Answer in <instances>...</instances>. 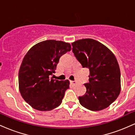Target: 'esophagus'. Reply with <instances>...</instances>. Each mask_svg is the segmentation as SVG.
I'll use <instances>...</instances> for the list:
<instances>
[{
	"mask_svg": "<svg viewBox=\"0 0 135 135\" xmlns=\"http://www.w3.org/2000/svg\"><path fill=\"white\" fill-rule=\"evenodd\" d=\"M70 83L71 84L75 85V84H76L77 82L76 81H73V80H70Z\"/></svg>",
	"mask_w": 135,
	"mask_h": 135,
	"instance_id": "34e87169",
	"label": "esophagus"
}]
</instances>
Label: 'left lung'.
I'll use <instances>...</instances> for the list:
<instances>
[{
  "mask_svg": "<svg viewBox=\"0 0 135 135\" xmlns=\"http://www.w3.org/2000/svg\"><path fill=\"white\" fill-rule=\"evenodd\" d=\"M72 52L83 68L89 70L86 94L80 103L92 111L107 108L120 92V72L115 55L107 47L92 38L72 43Z\"/></svg>",
  "mask_w": 135,
  "mask_h": 135,
  "instance_id": "8db88e82",
  "label": "left lung"
}]
</instances>
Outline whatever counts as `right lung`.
Masks as SVG:
<instances>
[{
  "label": "right lung",
  "mask_w": 135,
  "mask_h": 135,
  "mask_svg": "<svg viewBox=\"0 0 135 135\" xmlns=\"http://www.w3.org/2000/svg\"><path fill=\"white\" fill-rule=\"evenodd\" d=\"M70 50L69 43L47 40L34 45L25 56L18 74L19 89L32 108L49 111L61 103L69 80L49 76L55 72L60 57Z\"/></svg>",
  "instance_id": "1"
}]
</instances>
